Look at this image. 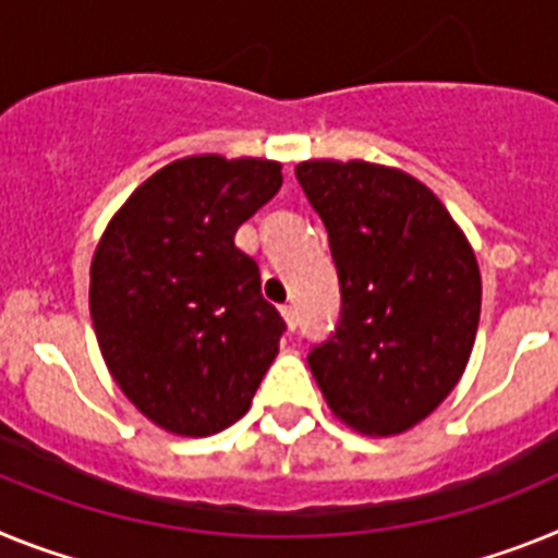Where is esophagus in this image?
<instances>
[{"instance_id":"obj_1","label":"esophagus","mask_w":558,"mask_h":558,"mask_svg":"<svg viewBox=\"0 0 558 558\" xmlns=\"http://www.w3.org/2000/svg\"><path fill=\"white\" fill-rule=\"evenodd\" d=\"M280 314H283V319H286V328H289V331H294V328H298V308L294 306H283L280 308Z\"/></svg>"}]
</instances>
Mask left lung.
<instances>
[{"mask_svg":"<svg viewBox=\"0 0 558 558\" xmlns=\"http://www.w3.org/2000/svg\"><path fill=\"white\" fill-rule=\"evenodd\" d=\"M298 182L328 230L339 323L308 367L331 413L399 435L452 393L481 323V269L426 185L385 165L308 159Z\"/></svg>","mask_w":558,"mask_h":558,"instance_id":"obj_1","label":"left lung"}]
</instances>
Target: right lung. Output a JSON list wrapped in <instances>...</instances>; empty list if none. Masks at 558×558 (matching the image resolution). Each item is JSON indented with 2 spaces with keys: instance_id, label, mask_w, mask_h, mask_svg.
<instances>
[{
  "instance_id": "add662e5",
  "label": "right lung",
  "mask_w": 558,
  "mask_h": 558,
  "mask_svg": "<svg viewBox=\"0 0 558 558\" xmlns=\"http://www.w3.org/2000/svg\"><path fill=\"white\" fill-rule=\"evenodd\" d=\"M280 185L272 159H177L125 198L95 250L89 312L106 367L168 433L235 424L278 356L286 323L235 230Z\"/></svg>"
}]
</instances>
